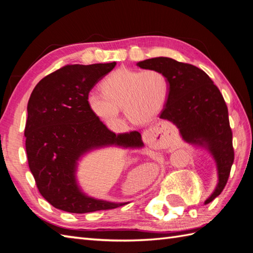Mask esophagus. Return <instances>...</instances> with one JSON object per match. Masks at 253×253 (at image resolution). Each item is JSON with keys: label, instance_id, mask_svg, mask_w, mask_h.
Returning <instances> with one entry per match:
<instances>
[{"label": "esophagus", "instance_id": "obj_1", "mask_svg": "<svg viewBox=\"0 0 253 253\" xmlns=\"http://www.w3.org/2000/svg\"><path fill=\"white\" fill-rule=\"evenodd\" d=\"M173 136L174 135L169 129V127L158 125L144 130L142 132V140L148 144H151V146L161 147L168 142V140H170Z\"/></svg>", "mask_w": 253, "mask_h": 253}]
</instances>
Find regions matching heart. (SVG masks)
Returning a JSON list of instances; mask_svg holds the SVG:
<instances>
[{
	"instance_id": "obj_1",
	"label": "heart",
	"mask_w": 253,
	"mask_h": 253,
	"mask_svg": "<svg viewBox=\"0 0 253 253\" xmlns=\"http://www.w3.org/2000/svg\"><path fill=\"white\" fill-rule=\"evenodd\" d=\"M102 94L90 92V111L106 124H115L121 107L133 124H147L163 110L170 92L169 77L158 69L118 68L101 83Z\"/></svg>"
}]
</instances>
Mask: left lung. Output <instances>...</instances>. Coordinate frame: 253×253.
Masks as SVG:
<instances>
[{
    "label": "left lung",
    "instance_id": "8db88e82",
    "mask_svg": "<svg viewBox=\"0 0 253 253\" xmlns=\"http://www.w3.org/2000/svg\"><path fill=\"white\" fill-rule=\"evenodd\" d=\"M143 69H158L169 77L170 92L160 118L178 128L188 144L207 150L217 169V185L204 204L221 195L234 163L233 132L222 93L202 69L169 57L137 63Z\"/></svg>",
    "mask_w": 253,
    "mask_h": 253
}]
</instances>
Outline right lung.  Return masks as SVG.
I'll return each mask as SVG.
<instances>
[{
	"label": "right lung",
	"instance_id": "1",
	"mask_svg": "<svg viewBox=\"0 0 253 253\" xmlns=\"http://www.w3.org/2000/svg\"><path fill=\"white\" fill-rule=\"evenodd\" d=\"M116 62L67 65L41 79L27 105L26 152L41 196L69 213H89L125 206L88 196L78 184V162L93 150L143 148L138 131H111L87 104L94 85Z\"/></svg>",
	"mask_w": 253,
	"mask_h": 253
}]
</instances>
